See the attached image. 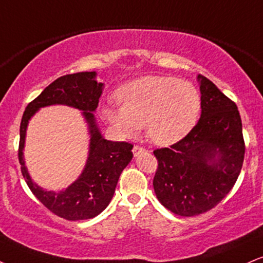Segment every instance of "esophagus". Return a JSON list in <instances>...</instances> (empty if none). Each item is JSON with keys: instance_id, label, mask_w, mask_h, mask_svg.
I'll use <instances>...</instances> for the list:
<instances>
[{"instance_id": "1", "label": "esophagus", "mask_w": 263, "mask_h": 263, "mask_svg": "<svg viewBox=\"0 0 263 263\" xmlns=\"http://www.w3.org/2000/svg\"><path fill=\"white\" fill-rule=\"evenodd\" d=\"M132 152H134V156L136 157V156H138V154L147 152V149H145L144 147H141V145H135L134 149H132Z\"/></svg>"}]
</instances>
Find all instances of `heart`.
<instances>
[{"label":"heart","instance_id":"heart-1","mask_svg":"<svg viewBox=\"0 0 263 263\" xmlns=\"http://www.w3.org/2000/svg\"><path fill=\"white\" fill-rule=\"evenodd\" d=\"M120 107L105 106L103 118L123 136L140 127L154 143L182 140L197 122L201 97L190 82L166 76H145L125 84L116 94Z\"/></svg>","mask_w":263,"mask_h":263}]
</instances>
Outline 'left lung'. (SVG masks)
I'll return each mask as SVG.
<instances>
[{"label": "left lung", "instance_id": "left-lung-1", "mask_svg": "<svg viewBox=\"0 0 263 263\" xmlns=\"http://www.w3.org/2000/svg\"><path fill=\"white\" fill-rule=\"evenodd\" d=\"M201 82V118L182 140L153 152V187L173 213L194 217L229 194L241 172L245 142L238 106L210 80Z\"/></svg>", "mask_w": 263, "mask_h": 263}]
</instances>
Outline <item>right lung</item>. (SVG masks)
Returning <instances> with one entry per match:
<instances>
[{
    "mask_svg": "<svg viewBox=\"0 0 263 263\" xmlns=\"http://www.w3.org/2000/svg\"><path fill=\"white\" fill-rule=\"evenodd\" d=\"M103 91V83L96 80V72L66 74L53 81L25 107L20 129L18 159L23 178L30 191L50 212L67 220H83L101 213L111 201L122 170L131 162L132 145L128 142L106 141L101 137L93 112ZM53 103L73 106L84 111L90 123V157L84 173L65 192H44L31 181L23 160L25 131L37 108Z\"/></svg>",
    "mask_w": 263,
    "mask_h": 263,
    "instance_id": "obj_1",
    "label": "right lung"
}]
</instances>
